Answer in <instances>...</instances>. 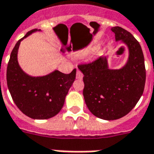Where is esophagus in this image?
<instances>
[{"instance_id":"esophagus-1","label":"esophagus","mask_w":154,"mask_h":154,"mask_svg":"<svg viewBox=\"0 0 154 154\" xmlns=\"http://www.w3.org/2000/svg\"><path fill=\"white\" fill-rule=\"evenodd\" d=\"M83 77H84L83 73L79 70V69H76V79H82Z\"/></svg>"}]
</instances>
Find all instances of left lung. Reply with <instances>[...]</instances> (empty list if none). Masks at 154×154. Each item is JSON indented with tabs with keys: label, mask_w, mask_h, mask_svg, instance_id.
Returning a JSON list of instances; mask_svg holds the SVG:
<instances>
[{
	"label": "left lung",
	"mask_w": 154,
	"mask_h": 154,
	"mask_svg": "<svg viewBox=\"0 0 154 154\" xmlns=\"http://www.w3.org/2000/svg\"><path fill=\"white\" fill-rule=\"evenodd\" d=\"M115 40H122L129 49V59L120 70H109L106 57L79 64L84 74V100L95 116L119 119L135 107L143 94L146 79L144 54L140 43L120 26L111 29Z\"/></svg>",
	"instance_id": "8db88e82"
}]
</instances>
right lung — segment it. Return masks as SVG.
<instances>
[{"label": "right lung", "mask_w": 154, "mask_h": 154, "mask_svg": "<svg viewBox=\"0 0 154 154\" xmlns=\"http://www.w3.org/2000/svg\"><path fill=\"white\" fill-rule=\"evenodd\" d=\"M35 31L37 29L29 31L13 48L7 66V86L14 102L25 115L34 119H47L62 109L75 79L76 70L70 74L55 70L42 77H32L24 73L17 60L18 47L21 40Z\"/></svg>", "instance_id": "right-lung-1"}]
</instances>
